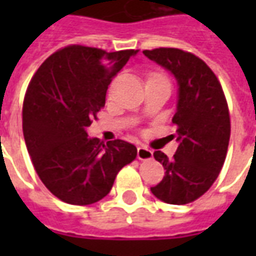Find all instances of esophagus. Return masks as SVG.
<instances>
[{
	"mask_svg": "<svg viewBox=\"0 0 256 256\" xmlns=\"http://www.w3.org/2000/svg\"><path fill=\"white\" fill-rule=\"evenodd\" d=\"M137 158L140 160H150L154 158V152L150 150H148L146 146H138L137 150Z\"/></svg>",
	"mask_w": 256,
	"mask_h": 256,
	"instance_id": "esophagus-1",
	"label": "esophagus"
}]
</instances>
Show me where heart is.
Wrapping results in <instances>:
<instances>
[{
  "instance_id": "obj_1",
  "label": "heart",
  "mask_w": 256,
  "mask_h": 256,
  "mask_svg": "<svg viewBox=\"0 0 256 256\" xmlns=\"http://www.w3.org/2000/svg\"><path fill=\"white\" fill-rule=\"evenodd\" d=\"M152 76H160V75H152ZM160 78H163V76H160Z\"/></svg>"
}]
</instances>
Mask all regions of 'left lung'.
Returning <instances> with one entry per match:
<instances>
[{
    "label": "left lung",
    "mask_w": 256,
    "mask_h": 256,
    "mask_svg": "<svg viewBox=\"0 0 256 256\" xmlns=\"http://www.w3.org/2000/svg\"><path fill=\"white\" fill-rule=\"evenodd\" d=\"M174 75L178 84L177 124L180 142L172 159L156 150L164 177L150 192L168 204H188L207 192L218 178L230 138V118L224 90L211 68L192 53L176 48L142 52Z\"/></svg>",
    "instance_id": "1"
}]
</instances>
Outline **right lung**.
Segmentation results:
<instances>
[{
	"label": "right lung",
	"instance_id": "1",
	"mask_svg": "<svg viewBox=\"0 0 256 256\" xmlns=\"http://www.w3.org/2000/svg\"><path fill=\"white\" fill-rule=\"evenodd\" d=\"M138 50L106 52L70 45L34 74L23 102V134L38 177L68 204L88 206L111 190L137 148L123 140L104 144L86 128L106 104L108 84Z\"/></svg>",
	"mask_w": 256,
	"mask_h": 256
}]
</instances>
